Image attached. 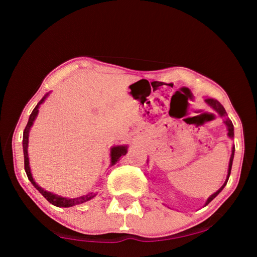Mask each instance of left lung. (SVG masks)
I'll return each mask as SVG.
<instances>
[{"instance_id":"obj_1","label":"left lung","mask_w":257,"mask_h":257,"mask_svg":"<svg viewBox=\"0 0 257 257\" xmlns=\"http://www.w3.org/2000/svg\"><path fill=\"white\" fill-rule=\"evenodd\" d=\"M205 102L208 104V105H210V106L213 108V110H214V111H216L217 113H219L220 116H227V112H225L224 107L222 106V104H221L219 101H216V99H214V98H205ZM223 122L225 123V125H227V128H228V136H229L230 138H233V124H232V122H231V120H230L229 118H225V120L223 121ZM233 155H234V146L232 147V153H231V156H230V161H229V168H228V176H227V179H225V181H224L223 186L221 187V188H220L219 190H217L216 193H214V194H213V195H211L210 197H208V199H207V201H206V204H205V205H207L208 203H210L211 201H213V199H214V198L217 196V194H219L220 191L224 188V186L227 185L228 179H229V176H230V172H231V167H232Z\"/></svg>"}]
</instances>
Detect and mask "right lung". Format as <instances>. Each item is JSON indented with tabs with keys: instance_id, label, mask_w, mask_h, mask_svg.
Masks as SVG:
<instances>
[{
	"instance_id": "1",
	"label": "right lung",
	"mask_w": 257,
	"mask_h": 257,
	"mask_svg": "<svg viewBox=\"0 0 257 257\" xmlns=\"http://www.w3.org/2000/svg\"><path fill=\"white\" fill-rule=\"evenodd\" d=\"M47 93L44 97H43L35 108L32 112V114L29 116V120L27 122V125H26V128L24 130V138H23V147H24V158H25V171L27 173V177L29 181L32 182L33 186L36 188L40 193L44 196L47 201H49L51 204H53L54 206H58V207H70L73 205H78V204H81V203H85L87 201H89V199H92L93 197H95V194L94 193H89L87 195H82L80 197H76V198H67V197H61L59 195H55L53 193H51V191H47L44 190L42 188V187L38 186L36 182H35L34 178L32 176V172H30V167H29V158H28V137H29V130L32 128V125L34 123L35 119H36V116L38 114V107H40L41 104L45 101V98L47 97ZM127 154V146H113L111 149V165H114L116 162H118L119 159L121 156H123Z\"/></svg>"
}]
</instances>
